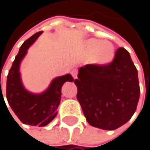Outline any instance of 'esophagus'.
Returning <instances> with one entry per match:
<instances>
[{
    "mask_svg": "<svg viewBox=\"0 0 150 150\" xmlns=\"http://www.w3.org/2000/svg\"><path fill=\"white\" fill-rule=\"evenodd\" d=\"M72 76H73L74 79L77 78V70L74 69V70H73V71H72Z\"/></svg>",
    "mask_w": 150,
    "mask_h": 150,
    "instance_id": "1",
    "label": "esophagus"
}]
</instances>
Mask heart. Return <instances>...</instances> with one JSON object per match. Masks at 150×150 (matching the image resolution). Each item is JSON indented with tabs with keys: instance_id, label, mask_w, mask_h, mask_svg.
I'll list each match as a JSON object with an SVG mask.
<instances>
[{
	"instance_id": "1",
	"label": "heart",
	"mask_w": 150,
	"mask_h": 150,
	"mask_svg": "<svg viewBox=\"0 0 150 150\" xmlns=\"http://www.w3.org/2000/svg\"><path fill=\"white\" fill-rule=\"evenodd\" d=\"M84 51L91 56V62L99 66L109 64L114 57V47L109 41L89 39L84 44Z\"/></svg>"
}]
</instances>
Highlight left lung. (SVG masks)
<instances>
[{
    "instance_id": "8db88e82",
    "label": "left lung",
    "mask_w": 150,
    "mask_h": 150,
    "mask_svg": "<svg viewBox=\"0 0 150 150\" xmlns=\"http://www.w3.org/2000/svg\"><path fill=\"white\" fill-rule=\"evenodd\" d=\"M74 83L83 112L93 127L116 129L136 111L140 93L138 71L123 47L115 51L113 60L107 65L81 67Z\"/></svg>"
}]
</instances>
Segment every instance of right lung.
Returning a JSON list of instances; mask_svg holds the SVG:
<instances>
[{"label":"right lung","instance_id":"1","mask_svg":"<svg viewBox=\"0 0 150 150\" xmlns=\"http://www.w3.org/2000/svg\"><path fill=\"white\" fill-rule=\"evenodd\" d=\"M41 33L42 31L37 32L21 45L7 76L6 98L11 110L22 123L43 127L57 116V110L61 99L62 85L66 82H72L74 79L69 74L57 77L52 81L47 90L40 94H33L24 89L19 72L21 61L26 55L28 47ZM1 94H2L1 91Z\"/></svg>","mask_w":150,"mask_h":150}]
</instances>
